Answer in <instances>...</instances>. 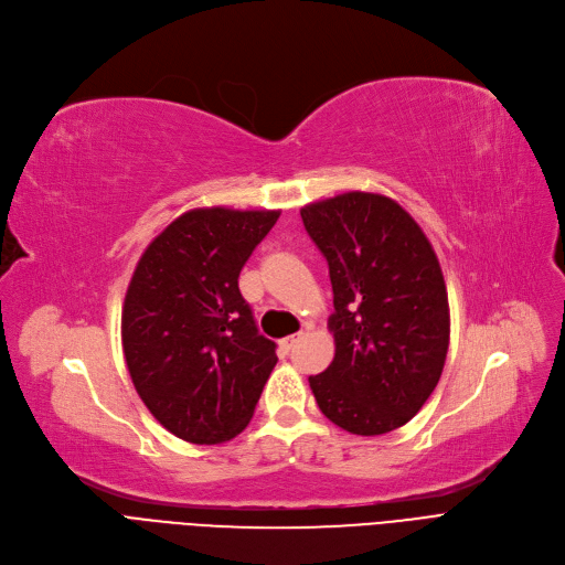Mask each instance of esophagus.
<instances>
[{
    "label": "esophagus",
    "instance_id": "34e87169",
    "mask_svg": "<svg viewBox=\"0 0 565 565\" xmlns=\"http://www.w3.org/2000/svg\"><path fill=\"white\" fill-rule=\"evenodd\" d=\"M301 338H303V333H296V335H289V338H285L280 344H282V349L289 353V351L296 347V342L301 340Z\"/></svg>",
    "mask_w": 565,
    "mask_h": 565
}]
</instances>
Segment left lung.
<instances>
[{
	"mask_svg": "<svg viewBox=\"0 0 565 565\" xmlns=\"http://www.w3.org/2000/svg\"><path fill=\"white\" fill-rule=\"evenodd\" d=\"M328 262L335 358L310 376L319 411L355 436L411 422L436 390L449 349L438 255L417 221L381 193L349 191L301 210Z\"/></svg>",
	"mask_w": 565,
	"mask_h": 565,
	"instance_id": "8db88e82",
	"label": "left lung"
}]
</instances>
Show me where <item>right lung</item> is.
Wrapping results in <instances>:
<instances>
[{"mask_svg":"<svg viewBox=\"0 0 565 565\" xmlns=\"http://www.w3.org/2000/svg\"><path fill=\"white\" fill-rule=\"evenodd\" d=\"M278 210L201 207L150 242L122 306V351L141 402L173 436L218 445L248 426L276 344L259 335L239 274Z\"/></svg>","mask_w":565,"mask_h":565,"instance_id":"obj_1","label":"right lung"}]
</instances>
